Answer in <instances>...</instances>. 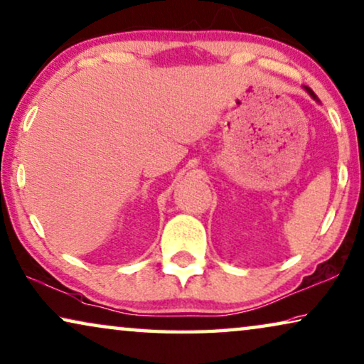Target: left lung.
Wrapping results in <instances>:
<instances>
[{
	"label": "left lung",
	"mask_w": 364,
	"mask_h": 364,
	"mask_svg": "<svg viewBox=\"0 0 364 364\" xmlns=\"http://www.w3.org/2000/svg\"><path fill=\"white\" fill-rule=\"evenodd\" d=\"M306 90H307V93H309V95H311V96L314 97V100H317V96H316V93H314V91H312L311 88H306Z\"/></svg>",
	"instance_id": "obj_1"
}]
</instances>
